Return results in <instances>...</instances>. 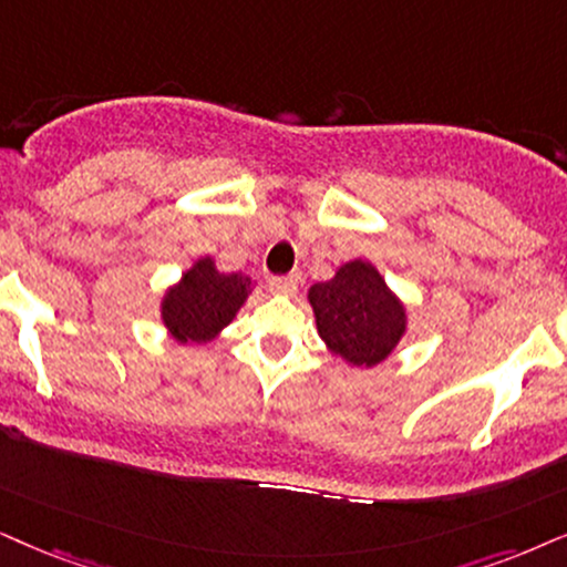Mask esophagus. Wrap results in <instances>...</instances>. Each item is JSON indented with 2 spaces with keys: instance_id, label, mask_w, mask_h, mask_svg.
Segmentation results:
<instances>
[{
  "instance_id": "esophagus-1",
  "label": "esophagus",
  "mask_w": 567,
  "mask_h": 567,
  "mask_svg": "<svg viewBox=\"0 0 567 567\" xmlns=\"http://www.w3.org/2000/svg\"><path fill=\"white\" fill-rule=\"evenodd\" d=\"M269 290L277 292V296H292V292L298 290V275L271 277L269 279Z\"/></svg>"
}]
</instances>
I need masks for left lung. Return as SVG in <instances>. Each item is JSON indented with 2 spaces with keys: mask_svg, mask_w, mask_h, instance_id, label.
<instances>
[{
  "mask_svg": "<svg viewBox=\"0 0 567 567\" xmlns=\"http://www.w3.org/2000/svg\"><path fill=\"white\" fill-rule=\"evenodd\" d=\"M308 303L324 346L350 367L382 363L408 329L403 300L363 259L342 264L332 279L311 285Z\"/></svg>",
  "mask_w": 567,
  "mask_h": 567,
  "instance_id": "1",
  "label": "left lung"
}]
</instances>
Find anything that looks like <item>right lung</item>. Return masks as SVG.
<instances>
[{"instance_id":"add662e5","label":"right lung","mask_w":567,"mask_h":567,"mask_svg":"<svg viewBox=\"0 0 567 567\" xmlns=\"http://www.w3.org/2000/svg\"><path fill=\"white\" fill-rule=\"evenodd\" d=\"M254 290V279L217 269L212 256H200L181 282L172 285L162 298V321L177 342H212L219 337L246 303Z\"/></svg>"}]
</instances>
